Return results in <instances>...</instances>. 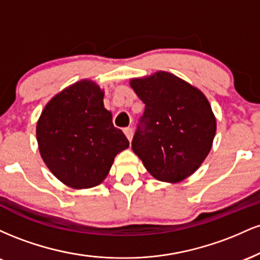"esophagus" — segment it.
I'll use <instances>...</instances> for the list:
<instances>
[{"mask_svg": "<svg viewBox=\"0 0 260 260\" xmlns=\"http://www.w3.org/2000/svg\"><path fill=\"white\" fill-rule=\"evenodd\" d=\"M123 132H124V134H126L127 139L129 140V142H132V138H133V129H132V128H131V127L124 128Z\"/></svg>", "mask_w": 260, "mask_h": 260, "instance_id": "esophagus-1", "label": "esophagus"}]
</instances>
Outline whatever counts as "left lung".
I'll list each match as a JSON object with an SVG mask.
<instances>
[{
    "instance_id": "obj_1",
    "label": "left lung",
    "mask_w": 260,
    "mask_h": 260,
    "mask_svg": "<svg viewBox=\"0 0 260 260\" xmlns=\"http://www.w3.org/2000/svg\"><path fill=\"white\" fill-rule=\"evenodd\" d=\"M129 85L145 104L133 151L156 180L178 183L189 177L210 153L216 133L207 96L165 71L131 79Z\"/></svg>"
}]
</instances>
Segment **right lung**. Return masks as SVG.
<instances>
[{
	"mask_svg": "<svg viewBox=\"0 0 260 260\" xmlns=\"http://www.w3.org/2000/svg\"><path fill=\"white\" fill-rule=\"evenodd\" d=\"M41 157L57 180L73 189L100 184L115 156L129 147L104 106V90L82 79L56 94L37 123Z\"/></svg>",
	"mask_w": 260,
	"mask_h": 260,
	"instance_id": "add662e5",
	"label": "right lung"
}]
</instances>
